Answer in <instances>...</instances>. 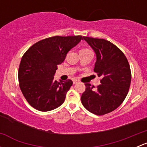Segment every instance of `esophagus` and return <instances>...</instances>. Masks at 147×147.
Masks as SVG:
<instances>
[{
  "mask_svg": "<svg viewBox=\"0 0 147 147\" xmlns=\"http://www.w3.org/2000/svg\"><path fill=\"white\" fill-rule=\"evenodd\" d=\"M78 82H79V81L77 80H73V84H76V83H78Z\"/></svg>",
  "mask_w": 147,
  "mask_h": 147,
  "instance_id": "obj_1",
  "label": "esophagus"
}]
</instances>
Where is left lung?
I'll list each match as a JSON object with an SVG mask.
<instances>
[{
  "label": "left lung",
  "instance_id": "left-lung-1",
  "mask_svg": "<svg viewBox=\"0 0 147 147\" xmlns=\"http://www.w3.org/2000/svg\"><path fill=\"white\" fill-rule=\"evenodd\" d=\"M96 54L94 71L102 78L97 87L85 83L81 96L83 106L97 115L109 113L122 103L131 83V70L124 53L105 39L83 37Z\"/></svg>",
  "mask_w": 147,
  "mask_h": 147
}]
</instances>
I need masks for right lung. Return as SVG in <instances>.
<instances>
[{"label":"right lung","instance_id":"obj_1","mask_svg":"<svg viewBox=\"0 0 147 147\" xmlns=\"http://www.w3.org/2000/svg\"><path fill=\"white\" fill-rule=\"evenodd\" d=\"M82 40L81 35L46 38L31 46L23 55L19 66V85L32 107L47 112L63 105L72 81L57 82L54 75L57 65Z\"/></svg>","mask_w":147,"mask_h":147}]
</instances>
